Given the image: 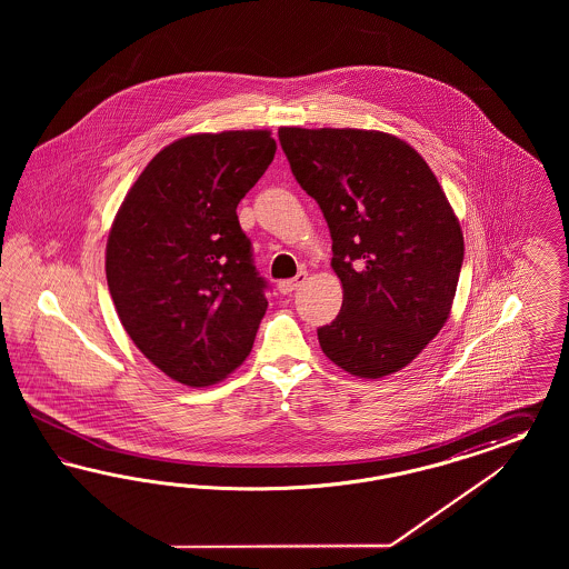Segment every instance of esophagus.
Wrapping results in <instances>:
<instances>
[{
	"instance_id": "34e87169",
	"label": "esophagus",
	"mask_w": 569,
	"mask_h": 569,
	"mask_svg": "<svg viewBox=\"0 0 569 569\" xmlns=\"http://www.w3.org/2000/svg\"><path fill=\"white\" fill-rule=\"evenodd\" d=\"M305 281H307V271H300L298 276L293 277V279H283V281H279V292L281 293H292L300 288V286H305Z\"/></svg>"
}]
</instances>
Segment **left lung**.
Segmentation results:
<instances>
[{
    "mask_svg": "<svg viewBox=\"0 0 569 569\" xmlns=\"http://www.w3.org/2000/svg\"><path fill=\"white\" fill-rule=\"evenodd\" d=\"M300 188L331 233L338 317L317 329L350 376L397 373L445 328L463 264V231L428 162L381 131L279 127Z\"/></svg>",
    "mask_w": 569,
    "mask_h": 569,
    "instance_id": "8db88e82",
    "label": "left lung"
}]
</instances>
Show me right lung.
<instances>
[{
    "label": "right lung",
    "mask_w": 569,
    "mask_h": 569,
    "mask_svg": "<svg viewBox=\"0 0 569 569\" xmlns=\"http://www.w3.org/2000/svg\"><path fill=\"white\" fill-rule=\"evenodd\" d=\"M271 131L196 133L148 162L106 243L122 328L169 378L204 388L250 355L267 281L236 208L276 156Z\"/></svg>",
    "instance_id": "obj_1"
}]
</instances>
